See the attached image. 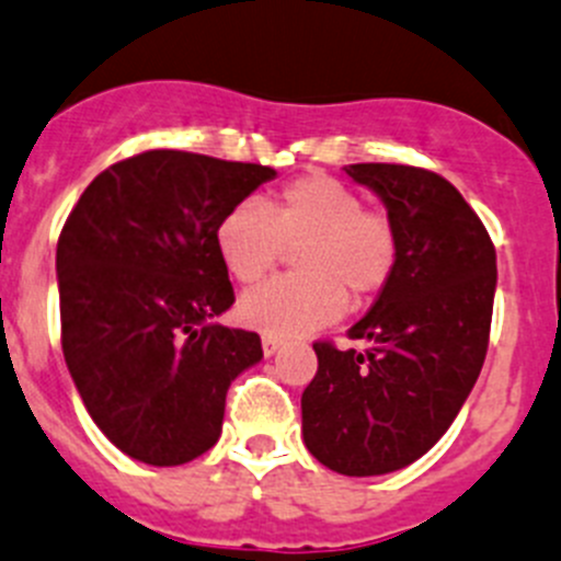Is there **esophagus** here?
Here are the masks:
<instances>
[{"mask_svg":"<svg viewBox=\"0 0 561 561\" xmlns=\"http://www.w3.org/2000/svg\"><path fill=\"white\" fill-rule=\"evenodd\" d=\"M279 347H282V340H276V336H271V334L263 336V353H265V356H274Z\"/></svg>","mask_w":561,"mask_h":561,"instance_id":"esophagus-1","label":"esophagus"}]
</instances>
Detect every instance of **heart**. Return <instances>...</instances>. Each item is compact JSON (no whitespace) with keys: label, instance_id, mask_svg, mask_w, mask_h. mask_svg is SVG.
I'll return each instance as SVG.
<instances>
[{"label":"heart","instance_id":"b5f03b06","mask_svg":"<svg viewBox=\"0 0 561 561\" xmlns=\"http://www.w3.org/2000/svg\"><path fill=\"white\" fill-rule=\"evenodd\" d=\"M216 249L227 271L243 285H257L287 249H298L296 271L247 293L238 314L271 336H293L331 323L351 301H367L386 287L400 241L394 221L364 208V199L336 178L312 172L285 183L265 208L243 199L221 216Z\"/></svg>","mask_w":561,"mask_h":561}]
</instances>
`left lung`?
Returning a JSON list of instances; mask_svg holds the SVG:
<instances>
[{"label": "left lung", "mask_w": 561, "mask_h": 561, "mask_svg": "<svg viewBox=\"0 0 561 561\" xmlns=\"http://www.w3.org/2000/svg\"><path fill=\"white\" fill-rule=\"evenodd\" d=\"M394 221L400 254L373 309L347 331L364 351L314 342L301 394L304 444L336 474L402 469L447 433L491 340L496 249L447 178L408 164H351Z\"/></svg>", "instance_id": "8db88e82"}]
</instances>
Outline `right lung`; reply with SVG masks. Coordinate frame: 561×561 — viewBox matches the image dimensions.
<instances>
[{"mask_svg": "<svg viewBox=\"0 0 561 561\" xmlns=\"http://www.w3.org/2000/svg\"><path fill=\"white\" fill-rule=\"evenodd\" d=\"M276 172L186 150L103 170L57 241L62 353L103 436L181 466L221 433L227 389L263 358L254 331L208 323L236 301L216 227Z\"/></svg>", "mask_w": 561, "mask_h": 561, "instance_id": "obj_1", "label": "right lung"}]
</instances>
